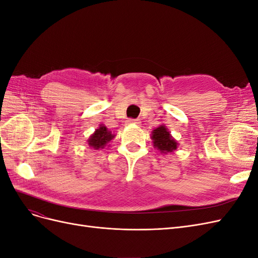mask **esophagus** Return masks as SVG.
<instances>
[{
	"mask_svg": "<svg viewBox=\"0 0 258 258\" xmlns=\"http://www.w3.org/2000/svg\"><path fill=\"white\" fill-rule=\"evenodd\" d=\"M128 123H136V124H139V123H140V119L130 118V119H128Z\"/></svg>",
	"mask_w": 258,
	"mask_h": 258,
	"instance_id": "esophagus-1",
	"label": "esophagus"
}]
</instances>
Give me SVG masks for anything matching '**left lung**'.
I'll return each mask as SVG.
<instances>
[{
    "label": "left lung",
    "mask_w": 258,
    "mask_h": 258,
    "mask_svg": "<svg viewBox=\"0 0 258 258\" xmlns=\"http://www.w3.org/2000/svg\"><path fill=\"white\" fill-rule=\"evenodd\" d=\"M152 140L154 147L163 154L174 152L178 145L172 136L170 135V131L163 124L152 131Z\"/></svg>",
    "instance_id": "obj_1"
}]
</instances>
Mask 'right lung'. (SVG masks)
Segmentation results:
<instances>
[{
  "label": "right lung",
  "mask_w": 258,
  "mask_h": 258,
  "mask_svg": "<svg viewBox=\"0 0 258 258\" xmlns=\"http://www.w3.org/2000/svg\"><path fill=\"white\" fill-rule=\"evenodd\" d=\"M115 138V135L112 134V131L108 130L104 124H100V127L96 129V131L90 136L88 139V145L95 150H101V148H104L107 143Z\"/></svg>",
  "instance_id": "add662e5"
}]
</instances>
